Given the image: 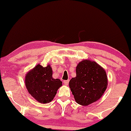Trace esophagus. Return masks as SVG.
<instances>
[{
    "label": "esophagus",
    "instance_id": "esophagus-1",
    "mask_svg": "<svg viewBox=\"0 0 131 131\" xmlns=\"http://www.w3.org/2000/svg\"><path fill=\"white\" fill-rule=\"evenodd\" d=\"M63 83H64V85H67L68 84V83H69V80H66V81H63Z\"/></svg>",
    "mask_w": 131,
    "mask_h": 131
}]
</instances>
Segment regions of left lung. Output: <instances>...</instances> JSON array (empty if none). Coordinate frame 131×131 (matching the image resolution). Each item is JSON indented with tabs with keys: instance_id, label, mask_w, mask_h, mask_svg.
I'll return each mask as SVG.
<instances>
[{
	"instance_id": "left-lung-1",
	"label": "left lung",
	"mask_w": 131,
	"mask_h": 131,
	"mask_svg": "<svg viewBox=\"0 0 131 131\" xmlns=\"http://www.w3.org/2000/svg\"><path fill=\"white\" fill-rule=\"evenodd\" d=\"M76 72L69 86L76 103L88 106L101 98L108 85L105 69L95 61L83 60L78 64Z\"/></svg>"
}]
</instances>
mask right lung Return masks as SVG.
Segmentation results:
<instances>
[{
    "mask_svg": "<svg viewBox=\"0 0 131 131\" xmlns=\"http://www.w3.org/2000/svg\"><path fill=\"white\" fill-rule=\"evenodd\" d=\"M52 67L47 64L43 67L40 64L26 73L25 85L28 92L37 102L47 103L53 100L58 89L62 85L59 79L52 77Z\"/></svg>",
    "mask_w": 131,
    "mask_h": 131,
    "instance_id": "right-lung-1",
    "label": "right lung"
}]
</instances>
